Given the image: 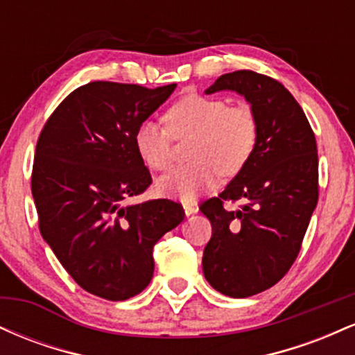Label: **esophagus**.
Returning <instances> with one entry per match:
<instances>
[{
  "label": "esophagus",
  "instance_id": "obj_1",
  "mask_svg": "<svg viewBox=\"0 0 355 355\" xmlns=\"http://www.w3.org/2000/svg\"><path fill=\"white\" fill-rule=\"evenodd\" d=\"M183 210H185V215H187V217H190V215L197 214V211H198V207H197V205H193V203H185V205H183Z\"/></svg>",
  "mask_w": 355,
  "mask_h": 355
}]
</instances>
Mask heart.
Instances as JSON below:
<instances>
[{
	"label": "heart",
	"instance_id": "b5f03b06",
	"mask_svg": "<svg viewBox=\"0 0 355 355\" xmlns=\"http://www.w3.org/2000/svg\"><path fill=\"white\" fill-rule=\"evenodd\" d=\"M165 120L166 126L141 121L133 144L148 168L166 172L173 164V140L191 138V164L157 182V190L166 197L193 200L217 183L220 173L234 177L243 170L259 145V116L247 103L230 105L218 96L190 93L166 110Z\"/></svg>",
	"mask_w": 355,
	"mask_h": 355
}]
</instances>
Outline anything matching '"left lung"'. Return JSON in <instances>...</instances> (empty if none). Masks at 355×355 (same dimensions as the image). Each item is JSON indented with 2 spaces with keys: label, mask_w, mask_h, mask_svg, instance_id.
Returning <instances> with one entry per match:
<instances>
[{
  "label": "left lung",
  "mask_w": 355,
  "mask_h": 355,
  "mask_svg": "<svg viewBox=\"0 0 355 355\" xmlns=\"http://www.w3.org/2000/svg\"><path fill=\"white\" fill-rule=\"evenodd\" d=\"M220 89L250 101L260 137L243 170L200 205L211 223L202 266L215 291L243 299L270 288L295 262L319 198V157L304 110L280 81L239 70L205 93ZM227 201L243 205L234 212L225 209Z\"/></svg>",
  "instance_id": "1"
}]
</instances>
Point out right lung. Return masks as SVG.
Returning <instances> with one entry per match:
<instances>
[{
	"mask_svg": "<svg viewBox=\"0 0 355 355\" xmlns=\"http://www.w3.org/2000/svg\"><path fill=\"white\" fill-rule=\"evenodd\" d=\"M177 85L89 81L51 113L31 172L38 225L64 270L101 299L135 297L153 277V247L185 217L168 198L126 205L152 183L133 133Z\"/></svg>",
	"mask_w": 355,
	"mask_h": 355,
	"instance_id": "obj_1",
	"label": "right lung"
}]
</instances>
